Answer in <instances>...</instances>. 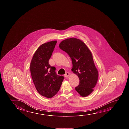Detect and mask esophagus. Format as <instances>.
I'll use <instances>...</instances> for the list:
<instances>
[{
    "mask_svg": "<svg viewBox=\"0 0 129 129\" xmlns=\"http://www.w3.org/2000/svg\"><path fill=\"white\" fill-rule=\"evenodd\" d=\"M69 75H70V73L68 72H67L66 73L64 74V76H65V77H68Z\"/></svg>",
    "mask_w": 129,
    "mask_h": 129,
    "instance_id": "esophagus-1",
    "label": "esophagus"
}]
</instances>
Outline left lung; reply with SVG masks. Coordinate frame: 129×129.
<instances>
[{
	"label": "left lung",
	"mask_w": 129,
	"mask_h": 129,
	"mask_svg": "<svg viewBox=\"0 0 129 129\" xmlns=\"http://www.w3.org/2000/svg\"><path fill=\"white\" fill-rule=\"evenodd\" d=\"M59 47L70 56L72 62V71L79 78L80 83L76 90L82 97L89 95L93 91L99 76L91 52L82 41L76 38L63 40Z\"/></svg>",
	"instance_id": "left-lung-1"
}]
</instances>
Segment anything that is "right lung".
<instances>
[{
  "label": "right lung",
  "mask_w": 129,
  "mask_h": 129,
  "mask_svg": "<svg viewBox=\"0 0 129 129\" xmlns=\"http://www.w3.org/2000/svg\"><path fill=\"white\" fill-rule=\"evenodd\" d=\"M57 42L52 41L41 45L34 53L30 65L32 79L38 93L51 98L58 92L64 76L57 75L56 68L49 61Z\"/></svg>",
  "instance_id": "add662e5"
}]
</instances>
